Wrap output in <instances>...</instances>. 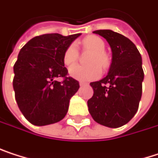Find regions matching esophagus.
<instances>
[{
    "label": "esophagus",
    "instance_id": "1",
    "mask_svg": "<svg viewBox=\"0 0 158 158\" xmlns=\"http://www.w3.org/2000/svg\"><path fill=\"white\" fill-rule=\"evenodd\" d=\"M79 84H80V85H81V86H83V85H87L86 83H84V82H80Z\"/></svg>",
    "mask_w": 158,
    "mask_h": 158
}]
</instances>
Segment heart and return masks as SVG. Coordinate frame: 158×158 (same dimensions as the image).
Wrapping results in <instances>:
<instances>
[{
	"instance_id": "obj_1",
	"label": "heart",
	"mask_w": 158,
	"mask_h": 158,
	"mask_svg": "<svg viewBox=\"0 0 158 158\" xmlns=\"http://www.w3.org/2000/svg\"><path fill=\"white\" fill-rule=\"evenodd\" d=\"M83 47L93 51L87 62L89 65H75L70 69V75L79 81H90L98 77L102 73V68H107L109 65V58L104 53V42L98 36L90 35L82 41ZM78 50L74 44H71L63 53V62L66 66H73L78 60Z\"/></svg>"
}]
</instances>
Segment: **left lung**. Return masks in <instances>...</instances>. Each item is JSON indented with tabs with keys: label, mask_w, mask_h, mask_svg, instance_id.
<instances>
[{
	"label": "left lung",
	"mask_w": 158,
	"mask_h": 158,
	"mask_svg": "<svg viewBox=\"0 0 158 158\" xmlns=\"http://www.w3.org/2000/svg\"><path fill=\"white\" fill-rule=\"evenodd\" d=\"M106 39L113 58L108 74L92 82L93 96L87 101L92 118L102 126L116 128L128 123L139 108L144 77L142 56L136 45L111 30L93 31Z\"/></svg>",
	"instance_id": "8db88e82"
}]
</instances>
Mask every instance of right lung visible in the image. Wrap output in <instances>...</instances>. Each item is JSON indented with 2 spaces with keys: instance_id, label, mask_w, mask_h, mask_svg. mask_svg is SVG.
Returning <instances> with one entry per match:
<instances>
[{
  "instance_id": "obj_1",
  "label": "right lung",
  "mask_w": 158,
  "mask_h": 158,
  "mask_svg": "<svg viewBox=\"0 0 158 158\" xmlns=\"http://www.w3.org/2000/svg\"><path fill=\"white\" fill-rule=\"evenodd\" d=\"M81 33L63 36L48 33L30 40L14 65L13 87L19 110L35 126L62 120L79 82L68 76L63 53ZM62 78L60 82L56 79Z\"/></svg>"
}]
</instances>
